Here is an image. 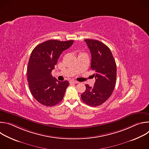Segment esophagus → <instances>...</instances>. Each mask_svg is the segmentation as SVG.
<instances>
[{
  "label": "esophagus",
  "mask_w": 149,
  "mask_h": 149,
  "mask_svg": "<svg viewBox=\"0 0 149 149\" xmlns=\"http://www.w3.org/2000/svg\"><path fill=\"white\" fill-rule=\"evenodd\" d=\"M70 82L71 84H78V83H79L78 81H75V80H71V81H70Z\"/></svg>",
  "instance_id": "34e87169"
}]
</instances>
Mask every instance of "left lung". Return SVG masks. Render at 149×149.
<instances>
[{"label": "left lung", "mask_w": 149, "mask_h": 149, "mask_svg": "<svg viewBox=\"0 0 149 149\" xmlns=\"http://www.w3.org/2000/svg\"><path fill=\"white\" fill-rule=\"evenodd\" d=\"M91 54V70L95 78L94 87L86 85L81 94L84 102L92 107L103 104L111 95L115 88L117 67L110 48L102 42L94 39H85Z\"/></svg>", "instance_id": "8db88e82"}]
</instances>
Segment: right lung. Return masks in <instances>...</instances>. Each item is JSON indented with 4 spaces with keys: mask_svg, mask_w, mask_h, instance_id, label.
Returning a JSON list of instances; mask_svg holds the SVG:
<instances>
[{
    "mask_svg": "<svg viewBox=\"0 0 149 149\" xmlns=\"http://www.w3.org/2000/svg\"><path fill=\"white\" fill-rule=\"evenodd\" d=\"M74 40H48L32 51L27 68L30 91L41 104L51 107L59 103L69 86L68 81H59L51 74L62 52L69 48Z\"/></svg>",
    "mask_w": 149,
    "mask_h": 149,
    "instance_id": "obj_1",
    "label": "right lung"
}]
</instances>
